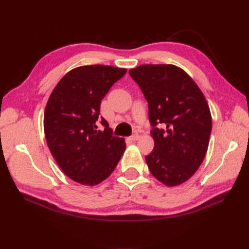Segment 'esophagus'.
<instances>
[{"label": "esophagus", "instance_id": "esophagus-1", "mask_svg": "<svg viewBox=\"0 0 249 249\" xmlns=\"http://www.w3.org/2000/svg\"><path fill=\"white\" fill-rule=\"evenodd\" d=\"M130 139H131L132 141H136V140H138V139H139V134H137V133L133 134L132 136L130 137Z\"/></svg>", "mask_w": 249, "mask_h": 249}]
</instances>
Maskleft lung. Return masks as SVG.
<instances>
[{"label":"left lung","mask_w":249,"mask_h":249,"mask_svg":"<svg viewBox=\"0 0 249 249\" xmlns=\"http://www.w3.org/2000/svg\"><path fill=\"white\" fill-rule=\"evenodd\" d=\"M148 104L155 145L145 161L166 186L189 179L206 156L212 117L198 86L178 66L143 64L129 71Z\"/></svg>","instance_id":"left-lung-1"}]
</instances>
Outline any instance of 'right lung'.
Segmentation results:
<instances>
[{"label": "right lung", "instance_id": "1", "mask_svg": "<svg viewBox=\"0 0 249 249\" xmlns=\"http://www.w3.org/2000/svg\"><path fill=\"white\" fill-rule=\"evenodd\" d=\"M125 72L109 65L80 66L67 72L50 95L43 118L48 146L74 182L100 184L124 155V139L113 136L100 112L102 100Z\"/></svg>", "mask_w": 249, "mask_h": 249}]
</instances>
